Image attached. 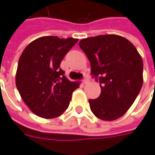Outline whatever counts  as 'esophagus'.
Here are the masks:
<instances>
[{
	"label": "esophagus",
	"instance_id": "esophagus-1",
	"mask_svg": "<svg viewBox=\"0 0 155 155\" xmlns=\"http://www.w3.org/2000/svg\"><path fill=\"white\" fill-rule=\"evenodd\" d=\"M88 81H89V78H88L87 75H85V77H84V80H83V82H84V84H87Z\"/></svg>",
	"mask_w": 155,
	"mask_h": 155
}]
</instances>
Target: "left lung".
<instances>
[{
    "label": "left lung",
    "instance_id": "left-lung-1",
    "mask_svg": "<svg viewBox=\"0 0 155 155\" xmlns=\"http://www.w3.org/2000/svg\"><path fill=\"white\" fill-rule=\"evenodd\" d=\"M80 48L91 65V75L100 83L99 98L89 99L99 119L115 120L129 110L143 83V62L136 47L117 35H99L81 39Z\"/></svg>",
    "mask_w": 155,
    "mask_h": 155
}]
</instances>
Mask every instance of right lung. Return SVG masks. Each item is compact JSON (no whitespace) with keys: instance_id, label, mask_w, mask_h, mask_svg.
Wrapping results in <instances>:
<instances>
[{"instance_id":"obj_1","label":"right lung","mask_w":155,"mask_h":155,"mask_svg":"<svg viewBox=\"0 0 155 155\" xmlns=\"http://www.w3.org/2000/svg\"><path fill=\"white\" fill-rule=\"evenodd\" d=\"M78 39L45 36L32 41L22 52L16 87L30 110L44 118L56 117L67 109L80 81H71L60 68L61 60Z\"/></svg>"}]
</instances>
